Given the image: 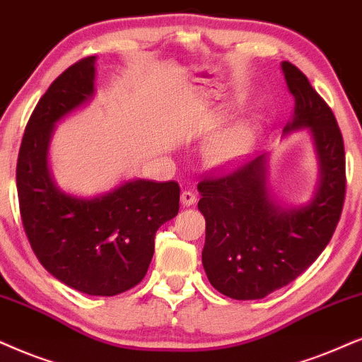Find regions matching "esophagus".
Returning a JSON list of instances; mask_svg holds the SVG:
<instances>
[{
    "label": "esophagus",
    "mask_w": 362,
    "mask_h": 362,
    "mask_svg": "<svg viewBox=\"0 0 362 362\" xmlns=\"http://www.w3.org/2000/svg\"><path fill=\"white\" fill-rule=\"evenodd\" d=\"M180 202H182V205H184V207H190V205H194L197 202V195L194 194V192H190V190L182 192Z\"/></svg>",
    "instance_id": "1"
}]
</instances>
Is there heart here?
<instances>
[{"instance_id": "heart-1", "label": "heart", "mask_w": 362, "mask_h": 362, "mask_svg": "<svg viewBox=\"0 0 362 362\" xmlns=\"http://www.w3.org/2000/svg\"><path fill=\"white\" fill-rule=\"evenodd\" d=\"M255 130L250 122H242L210 139L204 147V160L212 168H227L249 153Z\"/></svg>"}]
</instances>
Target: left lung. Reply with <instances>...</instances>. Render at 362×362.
I'll list each match as a JSON object with an SVG mask.
<instances>
[{"label":"left lung","mask_w":362,"mask_h":362,"mask_svg":"<svg viewBox=\"0 0 362 362\" xmlns=\"http://www.w3.org/2000/svg\"><path fill=\"white\" fill-rule=\"evenodd\" d=\"M282 71L296 100L284 134L309 128L317 155L313 200L300 207L279 204L267 187V155L197 187L205 217V274L215 289L237 300L262 299L299 277L326 249L344 205V141L336 117L299 68L282 62Z\"/></svg>","instance_id":"obj_1"}]
</instances>
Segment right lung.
<instances>
[{"label":"right lung","mask_w":362,"mask_h":362,"mask_svg":"<svg viewBox=\"0 0 362 362\" xmlns=\"http://www.w3.org/2000/svg\"><path fill=\"white\" fill-rule=\"evenodd\" d=\"M93 93L95 57L49 85L23 135L16 187L23 227L41 265L71 289L108 297L145 277L158 227L178 214L180 187L136 178L93 199L58 189L48 168L54 125Z\"/></svg>","instance_id":"right-lung-1"}]
</instances>
